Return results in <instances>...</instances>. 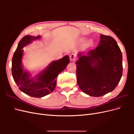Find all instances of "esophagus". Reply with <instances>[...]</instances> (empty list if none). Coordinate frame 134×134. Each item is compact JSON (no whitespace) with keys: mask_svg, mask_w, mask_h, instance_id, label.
Returning a JSON list of instances; mask_svg holds the SVG:
<instances>
[{"mask_svg":"<svg viewBox=\"0 0 134 134\" xmlns=\"http://www.w3.org/2000/svg\"><path fill=\"white\" fill-rule=\"evenodd\" d=\"M70 59L71 62H75V61H76L77 59V57H76V55H75L74 54H71L70 56Z\"/></svg>","mask_w":134,"mask_h":134,"instance_id":"esophagus-1","label":"esophagus"}]
</instances>
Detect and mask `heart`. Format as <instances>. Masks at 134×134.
<instances>
[{"label": "heart", "mask_w": 134, "mask_h": 134, "mask_svg": "<svg viewBox=\"0 0 134 134\" xmlns=\"http://www.w3.org/2000/svg\"><path fill=\"white\" fill-rule=\"evenodd\" d=\"M83 42H84V41H85V40H83Z\"/></svg>", "instance_id": "heart-1"}]
</instances>
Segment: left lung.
Segmentation results:
<instances>
[{"label":"left lung","instance_id":"8db88e82","mask_svg":"<svg viewBox=\"0 0 134 134\" xmlns=\"http://www.w3.org/2000/svg\"><path fill=\"white\" fill-rule=\"evenodd\" d=\"M98 46L80 52L76 61L77 83L84 93L100 97L115 90L122 75V56L115 40L100 35Z\"/></svg>","mask_w":134,"mask_h":134}]
</instances>
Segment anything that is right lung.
Segmentation results:
<instances>
[{"label":"right lung","instance_id":"1","mask_svg":"<svg viewBox=\"0 0 134 134\" xmlns=\"http://www.w3.org/2000/svg\"><path fill=\"white\" fill-rule=\"evenodd\" d=\"M40 38V36L35 37L30 35L23 37L14 52L12 64V76L19 90L25 94L35 98H41L49 94L55 90L56 77L66 68L70 61L68 56H65L51 63L35 78H31L30 74L24 70L22 66V48Z\"/></svg>","mask_w":134,"mask_h":134}]
</instances>
